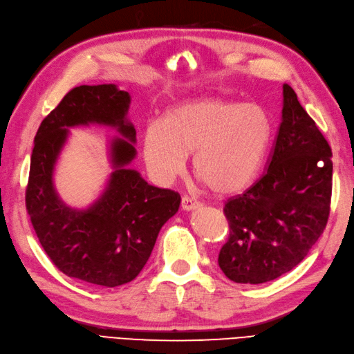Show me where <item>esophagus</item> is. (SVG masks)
I'll return each mask as SVG.
<instances>
[{
    "label": "esophagus",
    "instance_id": "esophagus-1",
    "mask_svg": "<svg viewBox=\"0 0 354 354\" xmlns=\"http://www.w3.org/2000/svg\"><path fill=\"white\" fill-rule=\"evenodd\" d=\"M180 207H183L184 211H194L197 207H201V202H197L188 196H184L183 201H180Z\"/></svg>",
    "mask_w": 354,
    "mask_h": 354
}]
</instances>
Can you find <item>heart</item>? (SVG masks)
I'll return each mask as SVG.
<instances>
[{
    "label": "heart",
    "mask_w": 354,
    "mask_h": 354,
    "mask_svg": "<svg viewBox=\"0 0 354 354\" xmlns=\"http://www.w3.org/2000/svg\"><path fill=\"white\" fill-rule=\"evenodd\" d=\"M272 140V120L257 103L216 97L180 102L161 121L148 124L143 160L158 180L174 179L193 153L194 175L215 194L247 188L263 166Z\"/></svg>",
    "instance_id": "1"
}]
</instances>
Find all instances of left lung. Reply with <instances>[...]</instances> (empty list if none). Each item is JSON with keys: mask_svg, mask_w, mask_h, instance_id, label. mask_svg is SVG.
Returning <instances> with one entry per match:
<instances>
[{"mask_svg": "<svg viewBox=\"0 0 354 354\" xmlns=\"http://www.w3.org/2000/svg\"><path fill=\"white\" fill-rule=\"evenodd\" d=\"M268 165L254 185L224 205L230 234L218 265L234 283L261 284L287 274L328 224L332 149L287 84Z\"/></svg>", "mask_w": 354, "mask_h": 354, "instance_id": "obj_1", "label": "left lung"}]
</instances>
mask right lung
<instances>
[{
    "label": "right lung",
    "mask_w": 354,
    "mask_h": 354,
    "mask_svg": "<svg viewBox=\"0 0 354 354\" xmlns=\"http://www.w3.org/2000/svg\"><path fill=\"white\" fill-rule=\"evenodd\" d=\"M130 94L116 85H80L41 121L34 138L26 211L43 250L62 274L89 284L116 287L140 274L160 229L174 216L180 196L149 185L127 166L136 157V130L127 120ZM100 123L123 134L111 142L114 171L105 192L86 210L62 203L53 170L68 129Z\"/></svg>",
    "instance_id": "1"
}]
</instances>
